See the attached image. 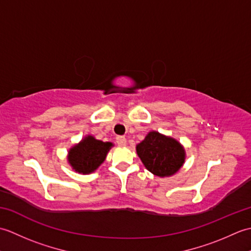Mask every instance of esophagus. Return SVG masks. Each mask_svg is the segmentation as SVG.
Returning <instances> with one entry per match:
<instances>
[{"mask_svg":"<svg viewBox=\"0 0 251 251\" xmlns=\"http://www.w3.org/2000/svg\"><path fill=\"white\" fill-rule=\"evenodd\" d=\"M116 143L119 147H125L126 146V138L124 136H117Z\"/></svg>","mask_w":251,"mask_h":251,"instance_id":"obj_1","label":"esophagus"}]
</instances>
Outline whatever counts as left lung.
Returning a JSON list of instances; mask_svg holds the SVG:
<instances>
[{"mask_svg":"<svg viewBox=\"0 0 251 251\" xmlns=\"http://www.w3.org/2000/svg\"><path fill=\"white\" fill-rule=\"evenodd\" d=\"M145 167L158 177H169L182 167L185 151L181 143L158 131H150L136 147Z\"/></svg>","mask_w":251,"mask_h":251,"instance_id":"8db88e82","label":"left lung"}]
</instances>
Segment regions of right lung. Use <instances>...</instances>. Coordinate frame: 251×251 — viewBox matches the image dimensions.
Here are the masks:
<instances>
[{"label":"right lung","instance_id":"right-lung-1","mask_svg":"<svg viewBox=\"0 0 251 251\" xmlns=\"http://www.w3.org/2000/svg\"><path fill=\"white\" fill-rule=\"evenodd\" d=\"M112 147V142L97 140L88 135L69 150L68 162L76 173L88 175L94 173L104 162Z\"/></svg>","mask_w":251,"mask_h":251}]
</instances>
